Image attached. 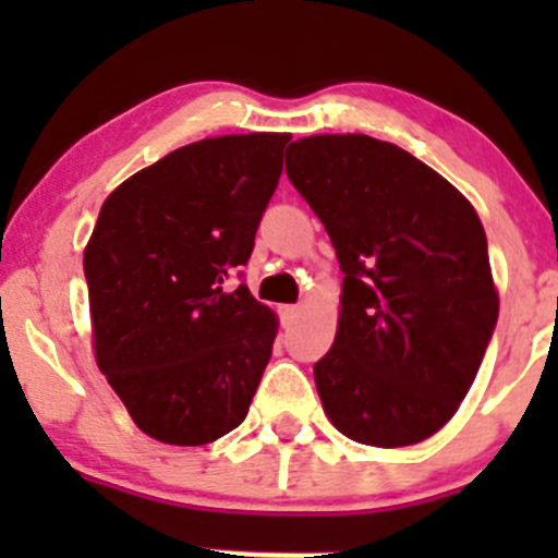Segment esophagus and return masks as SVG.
<instances>
[{"instance_id": "1", "label": "esophagus", "mask_w": 558, "mask_h": 558, "mask_svg": "<svg viewBox=\"0 0 558 558\" xmlns=\"http://www.w3.org/2000/svg\"><path fill=\"white\" fill-rule=\"evenodd\" d=\"M300 315V305H283L280 307V318H283V324H294V318Z\"/></svg>"}]
</instances>
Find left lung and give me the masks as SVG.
I'll list each match as a JSON object with an SVG mask.
<instances>
[{
    "mask_svg": "<svg viewBox=\"0 0 558 558\" xmlns=\"http://www.w3.org/2000/svg\"><path fill=\"white\" fill-rule=\"evenodd\" d=\"M286 172L345 272L313 367L326 418L362 446H415L453 418L497 326L481 218L440 172L367 134L294 140Z\"/></svg>",
    "mask_w": 558,
    "mask_h": 558,
    "instance_id": "8db88e82",
    "label": "left lung"
}]
</instances>
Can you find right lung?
<instances>
[{
	"mask_svg": "<svg viewBox=\"0 0 558 558\" xmlns=\"http://www.w3.org/2000/svg\"><path fill=\"white\" fill-rule=\"evenodd\" d=\"M291 134L207 137L134 172L105 199L83 251L92 348L140 432L207 446L243 424L272 356L278 315L247 286Z\"/></svg>",
	"mask_w": 558,
	"mask_h": 558,
	"instance_id": "right-lung-1",
	"label": "right lung"
}]
</instances>
